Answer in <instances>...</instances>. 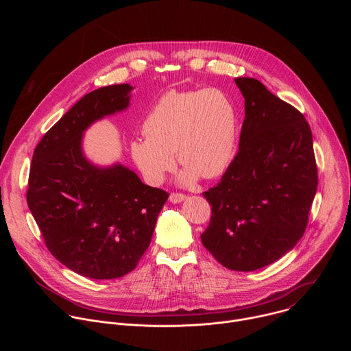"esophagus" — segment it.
Segmentation results:
<instances>
[{"mask_svg":"<svg viewBox=\"0 0 351 351\" xmlns=\"http://www.w3.org/2000/svg\"><path fill=\"white\" fill-rule=\"evenodd\" d=\"M186 198H187V197H186L184 194H182V193H172V194L169 195V202L173 203V204H178V203L184 202Z\"/></svg>","mask_w":351,"mask_h":351,"instance_id":"esophagus-1","label":"esophagus"}]
</instances>
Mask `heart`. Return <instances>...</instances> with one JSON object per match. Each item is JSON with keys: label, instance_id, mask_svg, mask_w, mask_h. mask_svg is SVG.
I'll list each match as a JSON object with an SVG mask.
<instances>
[{"label": "heart", "instance_id": "heart-1", "mask_svg": "<svg viewBox=\"0 0 351 351\" xmlns=\"http://www.w3.org/2000/svg\"><path fill=\"white\" fill-rule=\"evenodd\" d=\"M143 133L129 143V153L144 180L161 184L175 168V153L184 165L179 182L189 186L228 169L237 145V114L221 88L171 90L145 115Z\"/></svg>", "mask_w": 351, "mask_h": 351}]
</instances>
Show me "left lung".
Wrapping results in <instances>:
<instances>
[{
    "instance_id": "left-lung-1",
    "label": "left lung",
    "mask_w": 351,
    "mask_h": 351,
    "mask_svg": "<svg viewBox=\"0 0 351 351\" xmlns=\"http://www.w3.org/2000/svg\"><path fill=\"white\" fill-rule=\"evenodd\" d=\"M245 117L239 153L204 191L211 221L202 243L232 271H256L302 239L318 186L313 133L304 115L260 80L236 77Z\"/></svg>"
}]
</instances>
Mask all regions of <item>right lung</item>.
Here are the masks:
<instances>
[{"instance_id": "right-lung-1", "label": "right lung", "mask_w": 351, "mask_h": 351, "mask_svg": "<svg viewBox=\"0 0 351 351\" xmlns=\"http://www.w3.org/2000/svg\"><path fill=\"white\" fill-rule=\"evenodd\" d=\"M130 84L86 94L37 144L27 206L45 245L61 264L90 279L133 271L152 241L168 193L128 167H98L83 153L84 132L130 106Z\"/></svg>"}]
</instances>
